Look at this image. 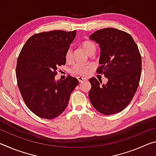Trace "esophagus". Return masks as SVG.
<instances>
[{
	"label": "esophagus",
	"mask_w": 156,
	"mask_h": 156,
	"mask_svg": "<svg viewBox=\"0 0 156 156\" xmlns=\"http://www.w3.org/2000/svg\"><path fill=\"white\" fill-rule=\"evenodd\" d=\"M78 80L79 81V83H83L84 81H87V79L85 78H83V77H78Z\"/></svg>",
	"instance_id": "obj_1"
}]
</instances>
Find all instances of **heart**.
Instances as JSON below:
<instances>
[{
  "mask_svg": "<svg viewBox=\"0 0 156 156\" xmlns=\"http://www.w3.org/2000/svg\"><path fill=\"white\" fill-rule=\"evenodd\" d=\"M82 46L85 50L86 52L88 54H91L92 52H96V46L93 42L90 41H85L83 42L82 43ZM72 49L69 48L67 49V52H66L65 54V59L67 62L70 61L72 60ZM90 67V66L89 65H84L81 64H76L71 69V73H73V74H76V75H84L86 74L87 72L88 69Z\"/></svg>",
  "mask_w": 156,
  "mask_h": 156,
  "instance_id": "heart-1",
  "label": "heart"
}]
</instances>
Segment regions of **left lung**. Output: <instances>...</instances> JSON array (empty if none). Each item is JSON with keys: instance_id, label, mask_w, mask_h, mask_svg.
Masks as SVG:
<instances>
[{"instance_id": "left-lung-1", "label": "left lung", "mask_w": 156, "mask_h": 156, "mask_svg": "<svg viewBox=\"0 0 156 156\" xmlns=\"http://www.w3.org/2000/svg\"><path fill=\"white\" fill-rule=\"evenodd\" d=\"M100 48L97 73L108 79L106 84L89 79V98L98 112L105 115L120 112L135 95L140 80L142 58L130 34L114 28H105L89 36Z\"/></svg>"}]
</instances>
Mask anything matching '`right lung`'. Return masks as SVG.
Segmentation results:
<instances>
[{"mask_svg": "<svg viewBox=\"0 0 156 156\" xmlns=\"http://www.w3.org/2000/svg\"><path fill=\"white\" fill-rule=\"evenodd\" d=\"M76 36V30L36 34L21 49L16 65L18 88L27 107L42 118L53 119L61 114L78 84L71 76L55 80L57 67L65 65L66 52Z\"/></svg>", "mask_w": 156, "mask_h": 156, "instance_id": "right-lung-1", "label": "right lung"}]
</instances>
